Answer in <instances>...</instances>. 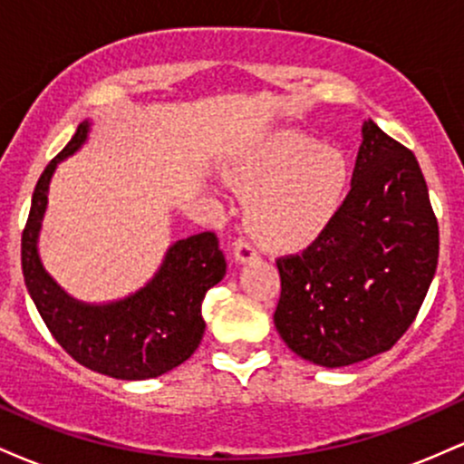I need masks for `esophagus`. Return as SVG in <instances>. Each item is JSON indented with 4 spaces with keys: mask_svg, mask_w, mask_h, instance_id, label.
<instances>
[{
    "mask_svg": "<svg viewBox=\"0 0 464 464\" xmlns=\"http://www.w3.org/2000/svg\"><path fill=\"white\" fill-rule=\"evenodd\" d=\"M231 250H233V259H236L237 264H248L253 262V259H257V250H255L253 244L246 242V239H236Z\"/></svg>",
    "mask_w": 464,
    "mask_h": 464,
    "instance_id": "esophagus-1",
    "label": "esophagus"
}]
</instances>
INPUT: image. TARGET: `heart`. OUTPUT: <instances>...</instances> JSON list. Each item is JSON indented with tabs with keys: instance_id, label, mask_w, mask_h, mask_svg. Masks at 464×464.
Returning <instances> with one entry per match:
<instances>
[{
	"instance_id": "obj_1",
	"label": "heart",
	"mask_w": 464,
	"mask_h": 464,
	"mask_svg": "<svg viewBox=\"0 0 464 464\" xmlns=\"http://www.w3.org/2000/svg\"><path fill=\"white\" fill-rule=\"evenodd\" d=\"M228 188L248 200V227L270 250H299L343 211L353 183L347 152L296 129L264 132L222 169Z\"/></svg>"
}]
</instances>
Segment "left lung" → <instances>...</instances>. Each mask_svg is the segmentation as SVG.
Returning <instances> with one entry per match:
<instances>
[{
  "label": "left lung",
  "mask_w": 464,
  "mask_h": 464,
  "mask_svg": "<svg viewBox=\"0 0 464 464\" xmlns=\"http://www.w3.org/2000/svg\"><path fill=\"white\" fill-rule=\"evenodd\" d=\"M436 264L439 225L417 157L366 120L343 211L305 253L276 262V332L324 369L384 353L419 314Z\"/></svg>",
  "instance_id": "obj_1"
}]
</instances>
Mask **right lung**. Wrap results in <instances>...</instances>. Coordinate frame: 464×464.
Returning a JSON list of instances; mask_svg holds the SVG:
<instances>
[{"label": "right lung", "instance_id": "obj_1", "mask_svg": "<svg viewBox=\"0 0 464 464\" xmlns=\"http://www.w3.org/2000/svg\"><path fill=\"white\" fill-rule=\"evenodd\" d=\"M92 129V120L82 121L36 183L21 237L25 287L47 329L73 360L115 380H152L198 349L205 334L202 301L222 281L227 262L218 237L207 231L169 244L157 273L121 299L89 303L69 295L45 270L39 239L58 163L87 143Z\"/></svg>", "mask_w": 464, "mask_h": 464}]
</instances>
